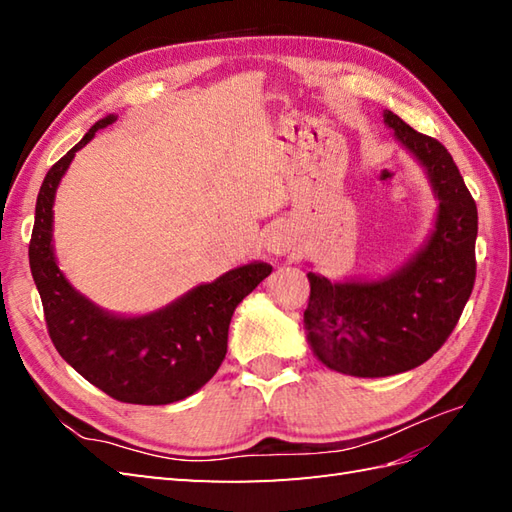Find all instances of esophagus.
I'll list each match as a JSON object with an SVG mask.
<instances>
[{
    "instance_id": "1",
    "label": "esophagus",
    "mask_w": 512,
    "mask_h": 512,
    "mask_svg": "<svg viewBox=\"0 0 512 512\" xmlns=\"http://www.w3.org/2000/svg\"><path fill=\"white\" fill-rule=\"evenodd\" d=\"M264 250L270 255H286L292 248V235L286 226H270L264 231Z\"/></svg>"
}]
</instances>
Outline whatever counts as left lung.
I'll return each mask as SVG.
<instances>
[{"mask_svg": "<svg viewBox=\"0 0 512 512\" xmlns=\"http://www.w3.org/2000/svg\"><path fill=\"white\" fill-rule=\"evenodd\" d=\"M396 143L424 169L438 200L433 228L405 264L383 275L330 281L308 273L303 328L334 372L380 378L409 372L449 339L475 284L477 206L444 145L383 112Z\"/></svg>", "mask_w": 512, "mask_h": 512, "instance_id": "8db88e82", "label": "left lung"}]
</instances>
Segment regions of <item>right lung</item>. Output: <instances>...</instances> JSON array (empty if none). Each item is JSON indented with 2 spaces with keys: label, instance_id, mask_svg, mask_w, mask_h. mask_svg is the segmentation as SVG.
<instances>
[{
  "label": "right lung",
  "instance_id": "1",
  "mask_svg": "<svg viewBox=\"0 0 512 512\" xmlns=\"http://www.w3.org/2000/svg\"><path fill=\"white\" fill-rule=\"evenodd\" d=\"M114 121L116 114L96 121L43 178L28 248L30 273L50 339L65 363L116 400L169 405L189 398L213 378L226 356L235 308L273 273V266L250 262L231 268L143 314L110 312L76 290L54 255L52 206L76 151Z\"/></svg>",
  "mask_w": 512,
  "mask_h": 512
}]
</instances>
